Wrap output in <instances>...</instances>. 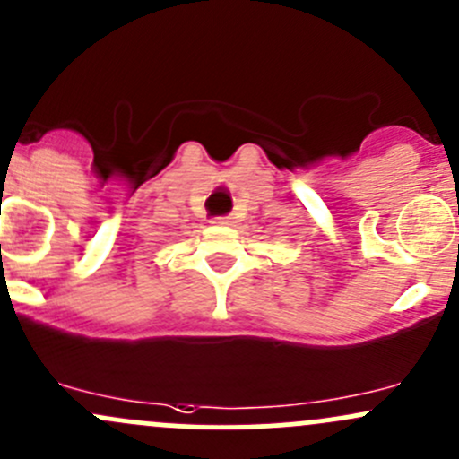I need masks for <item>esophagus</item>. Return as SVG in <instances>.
<instances>
[{"mask_svg":"<svg viewBox=\"0 0 459 459\" xmlns=\"http://www.w3.org/2000/svg\"><path fill=\"white\" fill-rule=\"evenodd\" d=\"M212 224H220V226H230V224H233V217H217V220H212Z\"/></svg>","mask_w":459,"mask_h":459,"instance_id":"obj_1","label":"esophagus"}]
</instances>
